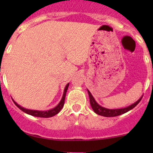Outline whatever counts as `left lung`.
Here are the masks:
<instances>
[{
    "instance_id": "8db88e82",
    "label": "left lung",
    "mask_w": 153,
    "mask_h": 153,
    "mask_svg": "<svg viewBox=\"0 0 153 153\" xmlns=\"http://www.w3.org/2000/svg\"><path fill=\"white\" fill-rule=\"evenodd\" d=\"M88 94H89V101H90L91 106H92V109H93L94 112H95L98 115H101V116L104 117H115L118 116V115H122V114L126 113L128 111L131 110L132 109H133L138 103L141 101V98H142V96L139 98L137 101H135L134 104H131V105L126 106V107L124 108H119V109H108V108L104 107V106H101V105L98 104L96 102V101L95 100L94 97L92 96V95L91 94V92H89L87 89Z\"/></svg>"
}]
</instances>
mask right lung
<instances>
[{"instance_id": "1", "label": "right lung", "mask_w": 153, "mask_h": 153, "mask_svg": "<svg viewBox=\"0 0 153 153\" xmlns=\"http://www.w3.org/2000/svg\"><path fill=\"white\" fill-rule=\"evenodd\" d=\"M69 84H68L66 85L65 88H64V94H63L62 98H61V101L58 103V104L56 106H55L52 109H49V110H46V111H41V110H34V109H26V108L23 107V106H20L18 103L15 102V101H13L15 103V104L20 109L24 112L25 113L29 114V115H32V116L35 117H39V118H50V117L54 116L56 114H58L60 111L61 110V109L63 108L64 104V101H65V97H66V93H67V91L68 89V87H69Z\"/></svg>"}]
</instances>
